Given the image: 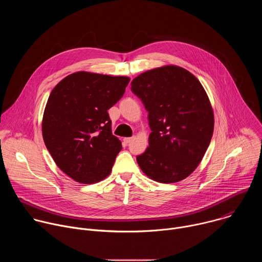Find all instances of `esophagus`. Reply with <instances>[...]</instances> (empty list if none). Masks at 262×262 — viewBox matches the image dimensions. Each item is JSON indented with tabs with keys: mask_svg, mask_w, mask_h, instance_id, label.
I'll list each match as a JSON object with an SVG mask.
<instances>
[{
	"mask_svg": "<svg viewBox=\"0 0 262 262\" xmlns=\"http://www.w3.org/2000/svg\"><path fill=\"white\" fill-rule=\"evenodd\" d=\"M133 139H134V138H124V139H123V142L127 145V144H129V143L133 141Z\"/></svg>",
	"mask_w": 262,
	"mask_h": 262,
	"instance_id": "34e87169",
	"label": "esophagus"
}]
</instances>
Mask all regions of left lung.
Segmentation results:
<instances>
[{"label":"left lung","mask_w":262,"mask_h":262,"mask_svg":"<svg viewBox=\"0 0 262 262\" xmlns=\"http://www.w3.org/2000/svg\"><path fill=\"white\" fill-rule=\"evenodd\" d=\"M132 91L148 112L146 151L137 157L155 181L173 183L191 175L202 161L213 133V111L199 80L186 69L167 65L147 70Z\"/></svg>","instance_id":"left-lung-1"}]
</instances>
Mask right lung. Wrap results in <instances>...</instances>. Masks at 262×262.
<instances>
[{
    "instance_id": "right-lung-1",
    "label": "right lung",
    "mask_w": 262,
    "mask_h": 262,
    "mask_svg": "<svg viewBox=\"0 0 262 262\" xmlns=\"http://www.w3.org/2000/svg\"><path fill=\"white\" fill-rule=\"evenodd\" d=\"M127 77L87 71L69 74L50 94L42 137L56 165L70 178L95 183L112 171L121 150L107 110L124 94Z\"/></svg>"
}]
</instances>
